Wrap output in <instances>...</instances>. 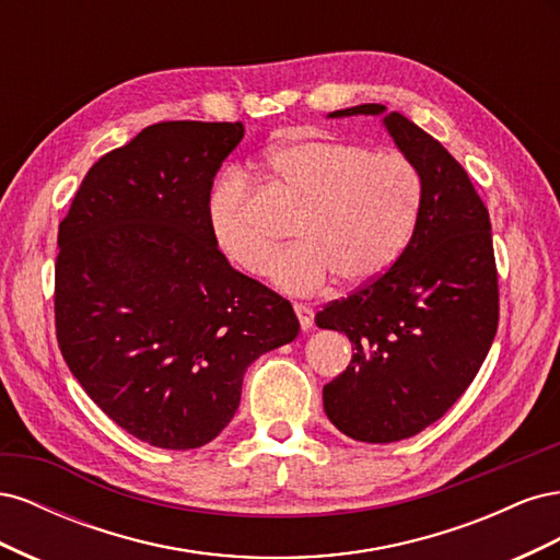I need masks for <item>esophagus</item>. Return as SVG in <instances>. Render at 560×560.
<instances>
[{
    "instance_id": "1",
    "label": "esophagus",
    "mask_w": 560,
    "mask_h": 560,
    "mask_svg": "<svg viewBox=\"0 0 560 560\" xmlns=\"http://www.w3.org/2000/svg\"><path fill=\"white\" fill-rule=\"evenodd\" d=\"M294 313L299 317V325L303 331H308L313 327V308L306 306V303H294Z\"/></svg>"
}]
</instances>
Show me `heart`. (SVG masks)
<instances>
[{
	"label": "heart",
	"instance_id": "heart-1",
	"mask_svg": "<svg viewBox=\"0 0 560 560\" xmlns=\"http://www.w3.org/2000/svg\"><path fill=\"white\" fill-rule=\"evenodd\" d=\"M264 171L301 202L294 241L270 266L280 292L311 296L341 278H378L409 243L422 202L416 167L399 154H369L338 138H292L270 147ZM214 245L249 276L266 273L273 243L252 222V186L238 171L214 179L206 198Z\"/></svg>",
	"mask_w": 560,
	"mask_h": 560
}]
</instances>
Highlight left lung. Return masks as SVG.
<instances>
[{"instance_id":"8db88e82","label":"left lung","mask_w":560,"mask_h":560,"mask_svg":"<svg viewBox=\"0 0 560 560\" xmlns=\"http://www.w3.org/2000/svg\"><path fill=\"white\" fill-rule=\"evenodd\" d=\"M381 116L422 182L409 245L383 276L315 315L354 348L322 389L325 413L354 442L393 444L442 418L477 376L498 331V273L488 210L463 165L385 105L327 114Z\"/></svg>"}]
</instances>
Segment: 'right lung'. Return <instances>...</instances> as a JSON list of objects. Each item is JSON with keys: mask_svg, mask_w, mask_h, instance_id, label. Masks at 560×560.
I'll use <instances>...</instances> for the list:
<instances>
[{"mask_svg": "<svg viewBox=\"0 0 560 560\" xmlns=\"http://www.w3.org/2000/svg\"><path fill=\"white\" fill-rule=\"evenodd\" d=\"M238 124L165 121L100 159L58 229L56 331L86 395L149 446H206L243 376L292 343V303L214 245L206 198Z\"/></svg>", "mask_w": 560, "mask_h": 560, "instance_id": "right-lung-1", "label": "right lung"}]
</instances>
